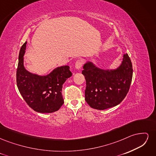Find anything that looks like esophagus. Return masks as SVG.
<instances>
[{
	"label": "esophagus",
	"instance_id": "esophagus-1",
	"mask_svg": "<svg viewBox=\"0 0 156 156\" xmlns=\"http://www.w3.org/2000/svg\"><path fill=\"white\" fill-rule=\"evenodd\" d=\"M82 65H83V62L82 60H78L76 61V62L75 64V68L76 69L79 70L81 69V68L82 67Z\"/></svg>",
	"mask_w": 156,
	"mask_h": 156
}]
</instances>
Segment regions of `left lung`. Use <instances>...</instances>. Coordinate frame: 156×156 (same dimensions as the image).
<instances>
[{"label":"left lung","instance_id":"1","mask_svg":"<svg viewBox=\"0 0 156 156\" xmlns=\"http://www.w3.org/2000/svg\"><path fill=\"white\" fill-rule=\"evenodd\" d=\"M86 79L85 100L93 108L105 110L116 106L126 96L131 85L133 68L127 53L115 69L98 68L92 61L83 66Z\"/></svg>","mask_w":156,"mask_h":156}]
</instances>
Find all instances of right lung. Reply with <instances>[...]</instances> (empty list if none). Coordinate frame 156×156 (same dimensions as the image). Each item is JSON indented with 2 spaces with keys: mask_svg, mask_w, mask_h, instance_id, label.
<instances>
[{
  "mask_svg": "<svg viewBox=\"0 0 156 156\" xmlns=\"http://www.w3.org/2000/svg\"><path fill=\"white\" fill-rule=\"evenodd\" d=\"M27 42L19 55L16 73L17 86L21 95L33 110L41 113L58 111L64 103L62 84L72 75L68 66L57 67L44 75L32 73L24 66V55Z\"/></svg>",
  "mask_w": 156,
  "mask_h": 156,
  "instance_id": "obj_1",
  "label": "right lung"
}]
</instances>
